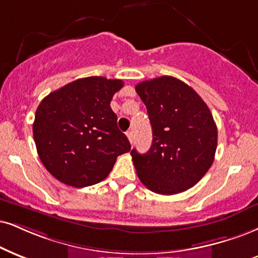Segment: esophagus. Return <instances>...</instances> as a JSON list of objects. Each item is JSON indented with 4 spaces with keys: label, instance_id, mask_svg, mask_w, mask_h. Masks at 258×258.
Masks as SVG:
<instances>
[{
    "label": "esophagus",
    "instance_id": "obj_1",
    "mask_svg": "<svg viewBox=\"0 0 258 258\" xmlns=\"http://www.w3.org/2000/svg\"><path fill=\"white\" fill-rule=\"evenodd\" d=\"M126 136H128L130 144H133V139H134V136H133V132H132V130H129V132L126 133Z\"/></svg>",
    "mask_w": 258,
    "mask_h": 258
}]
</instances>
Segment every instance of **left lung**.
<instances>
[{
	"label": "left lung",
	"mask_w": 258,
	"mask_h": 258,
	"mask_svg": "<svg viewBox=\"0 0 258 258\" xmlns=\"http://www.w3.org/2000/svg\"><path fill=\"white\" fill-rule=\"evenodd\" d=\"M151 120L153 141L146 154L130 152L142 184L160 195L190 189L214 161L218 129L211 110L190 86L172 76L135 87Z\"/></svg>",
	"instance_id": "8db88e82"
}]
</instances>
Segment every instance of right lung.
Returning <instances> with one entry per match:
<instances>
[{"label": "right lung", "instance_id": "obj_1", "mask_svg": "<svg viewBox=\"0 0 258 258\" xmlns=\"http://www.w3.org/2000/svg\"><path fill=\"white\" fill-rule=\"evenodd\" d=\"M122 80L78 79L40 101L33 123L38 155L59 182L74 187L104 180L130 142L110 103Z\"/></svg>", "mask_w": 258, "mask_h": 258}]
</instances>
